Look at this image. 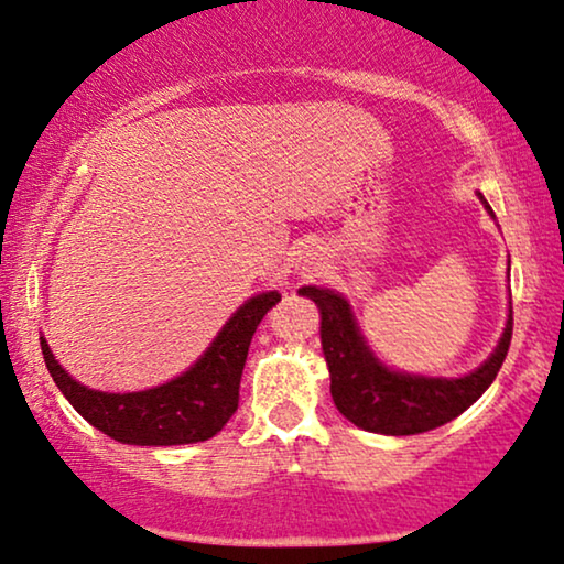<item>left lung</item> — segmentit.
I'll use <instances>...</instances> for the list:
<instances>
[{
  "instance_id": "1",
  "label": "left lung",
  "mask_w": 564,
  "mask_h": 564,
  "mask_svg": "<svg viewBox=\"0 0 564 564\" xmlns=\"http://www.w3.org/2000/svg\"><path fill=\"white\" fill-rule=\"evenodd\" d=\"M482 198V195H479ZM492 214V208L487 206ZM299 294L310 296L322 312V350L329 369V392L337 410L364 431L381 435H415L459 417L471 408L498 377L508 356L513 317H508L498 348L490 358L462 379H427L387 369L366 348L358 335L350 306L335 291L304 286Z\"/></svg>"
}]
</instances>
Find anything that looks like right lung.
<instances>
[{
	"mask_svg": "<svg viewBox=\"0 0 564 564\" xmlns=\"http://www.w3.org/2000/svg\"><path fill=\"white\" fill-rule=\"evenodd\" d=\"M281 302L278 291L252 296L239 306L204 356L183 377L147 392L108 394L82 387L66 373L41 337L43 360L56 387L87 423L120 444L180 446L208 441L235 415L239 381L260 319Z\"/></svg>",
	"mask_w": 564,
	"mask_h": 564,
	"instance_id": "add662e5",
	"label": "right lung"
}]
</instances>
